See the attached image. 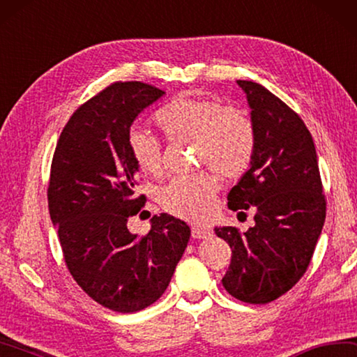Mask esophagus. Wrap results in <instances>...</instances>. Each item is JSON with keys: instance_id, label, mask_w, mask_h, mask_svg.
<instances>
[{"instance_id": "esophagus-1", "label": "esophagus", "mask_w": 357, "mask_h": 357, "mask_svg": "<svg viewBox=\"0 0 357 357\" xmlns=\"http://www.w3.org/2000/svg\"><path fill=\"white\" fill-rule=\"evenodd\" d=\"M192 237L193 238H207V237H211V231L207 228H203V226H193Z\"/></svg>"}]
</instances>
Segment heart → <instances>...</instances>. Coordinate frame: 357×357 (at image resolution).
I'll return each mask as SVG.
<instances>
[{
  "mask_svg": "<svg viewBox=\"0 0 357 357\" xmlns=\"http://www.w3.org/2000/svg\"><path fill=\"white\" fill-rule=\"evenodd\" d=\"M158 123L172 137L197 142L198 159L226 178L243 174L255 156L256 134L252 123L236 109L217 100L179 95L158 112ZM129 153L142 172L153 176L162 173L160 144L153 134L134 129L128 139ZM218 189L211 173L174 178L160 193V204L174 215L204 220L212 213Z\"/></svg>",
  "mask_w": 357,
  "mask_h": 357,
  "instance_id": "b5f03b06",
  "label": "heart"
}]
</instances>
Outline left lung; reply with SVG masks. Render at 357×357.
I'll return each instance as SVG.
<instances>
[{
	"label": "left lung",
	"instance_id": "obj_1",
	"mask_svg": "<svg viewBox=\"0 0 357 357\" xmlns=\"http://www.w3.org/2000/svg\"><path fill=\"white\" fill-rule=\"evenodd\" d=\"M251 109L255 156L228 193L232 211L255 207V226L241 232L217 226L231 246L223 287L237 300L267 304L286 294L307 270L326 217L319 160L309 129L270 90L237 81Z\"/></svg>",
	"mask_w": 357,
	"mask_h": 357
}]
</instances>
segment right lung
Listing matches in <instances>:
<instances>
[{
    "instance_id": "1",
    "label": "right lung",
    "mask_w": 357,
    "mask_h": 357,
    "mask_svg": "<svg viewBox=\"0 0 357 357\" xmlns=\"http://www.w3.org/2000/svg\"><path fill=\"white\" fill-rule=\"evenodd\" d=\"M164 95L137 81L109 86L71 115L51 164L50 217L70 273L90 298L121 314L159 300L190 238L187 223L168 213L154 215L142 237L128 229L146 199L135 197L129 131Z\"/></svg>"
}]
</instances>
